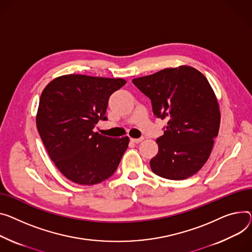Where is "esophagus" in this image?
<instances>
[{
	"mask_svg": "<svg viewBox=\"0 0 252 252\" xmlns=\"http://www.w3.org/2000/svg\"><path fill=\"white\" fill-rule=\"evenodd\" d=\"M143 140H144V137H141V138H138V139H133V138H131V139H130V141H131L132 143H136V144H138V143L142 142Z\"/></svg>",
	"mask_w": 252,
	"mask_h": 252,
	"instance_id": "1",
	"label": "esophagus"
}]
</instances>
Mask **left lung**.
I'll return each mask as SVG.
<instances>
[{"instance_id": "obj_1", "label": "left lung", "mask_w": 252, "mask_h": 252, "mask_svg": "<svg viewBox=\"0 0 252 252\" xmlns=\"http://www.w3.org/2000/svg\"><path fill=\"white\" fill-rule=\"evenodd\" d=\"M150 98L153 113L167 120L157 139L158 154L152 171L166 179L182 180L195 174L210 157L220 127V110L207 78L191 66L161 70L133 79Z\"/></svg>"}]
</instances>
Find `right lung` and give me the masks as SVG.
I'll list each match as a JSON object with an SVG mask.
<instances>
[{
	"label": "right lung",
	"instance_id": "1",
	"mask_svg": "<svg viewBox=\"0 0 252 252\" xmlns=\"http://www.w3.org/2000/svg\"><path fill=\"white\" fill-rule=\"evenodd\" d=\"M124 79L64 75L41 93L36 126L47 153L71 181L93 186L109 178L128 146V138L99 135L94 127L105 116L110 95Z\"/></svg>",
	"mask_w": 252,
	"mask_h": 252
}]
</instances>
